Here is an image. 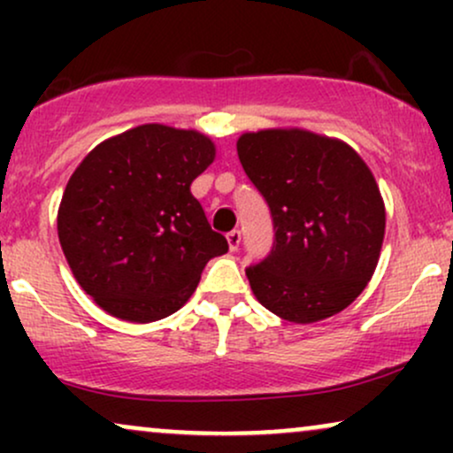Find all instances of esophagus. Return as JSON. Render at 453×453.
Returning <instances> with one entry per match:
<instances>
[{"mask_svg":"<svg viewBox=\"0 0 453 453\" xmlns=\"http://www.w3.org/2000/svg\"><path fill=\"white\" fill-rule=\"evenodd\" d=\"M230 153H232V150H226V153H223V155H226V157H230ZM236 234H238L236 230H232L230 234H227V236H230V241H232V242H236Z\"/></svg>","mask_w":453,"mask_h":453,"instance_id":"1","label":"esophagus"}]
</instances>
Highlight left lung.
I'll return each instance as SVG.
<instances>
[{
    "mask_svg": "<svg viewBox=\"0 0 453 453\" xmlns=\"http://www.w3.org/2000/svg\"><path fill=\"white\" fill-rule=\"evenodd\" d=\"M215 150L196 129L147 123L104 140L70 176L59 242L78 285L108 315L150 324L176 313L209 259L227 251L189 189Z\"/></svg>",
    "mask_w": 453,
    "mask_h": 453,
    "instance_id": "left-lung-1",
    "label": "left lung"
}]
</instances>
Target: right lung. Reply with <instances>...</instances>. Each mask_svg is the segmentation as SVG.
Listing matches in <instances>:
<instances>
[{"mask_svg":"<svg viewBox=\"0 0 453 453\" xmlns=\"http://www.w3.org/2000/svg\"><path fill=\"white\" fill-rule=\"evenodd\" d=\"M288 129L247 132L238 159L266 200L273 247L247 268L270 313L313 324L347 309L375 273L386 206L375 176L353 153Z\"/></svg>","mask_w":453,"mask_h":453,"instance_id":"right-lung-1","label":"right lung"}]
</instances>
